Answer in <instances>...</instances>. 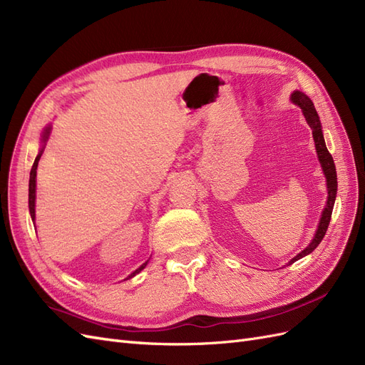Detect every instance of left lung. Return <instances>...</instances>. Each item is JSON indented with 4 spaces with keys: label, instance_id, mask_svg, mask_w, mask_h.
Here are the masks:
<instances>
[{
    "label": "left lung",
    "instance_id": "1",
    "mask_svg": "<svg viewBox=\"0 0 365 365\" xmlns=\"http://www.w3.org/2000/svg\"><path fill=\"white\" fill-rule=\"evenodd\" d=\"M291 102L302 109V113H303V115H304V118L307 121L309 128L312 129V137H314V141H315L317 157H318L319 165H322V170H323L324 178H326L327 200H326L324 210L322 212V217H319V222H318V227H317V231H315V235H314V239L311 240V244H309L304 250H302L300 252H298L295 257H292L288 263H286V264H288V267H289V264H292L294 262L300 260L302 257L307 256V254H311L319 245V242L323 240L326 231H327V227H329V222H330V217H332V210H334V205H335L336 189H338L335 163H334L332 155H330L327 148H326L322 121H319L318 113H317V109H315L312 101L304 93L295 90L291 94ZM286 264H284V267H286Z\"/></svg>",
    "mask_w": 365,
    "mask_h": 365
}]
</instances>
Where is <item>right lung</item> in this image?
<instances>
[{"label":"right lung","instance_id":"obj_1","mask_svg":"<svg viewBox=\"0 0 365 365\" xmlns=\"http://www.w3.org/2000/svg\"><path fill=\"white\" fill-rule=\"evenodd\" d=\"M51 129H53L51 125H47L46 128H43L42 134H41V148H39V152H38V155H36V158H35V163H33L31 170H30V181H29V212H30V216H31L33 222H35V219H36V210H35V208H36V170H38V163H39V158H41V155H42L43 149H46V145H47V141H48L50 134H51ZM149 260H150V257H149L145 263L140 264V267H138L134 272H130L126 279L135 277V275H137L138 272H141L143 269L146 268V264L149 263Z\"/></svg>","mask_w":365,"mask_h":365}]
</instances>
